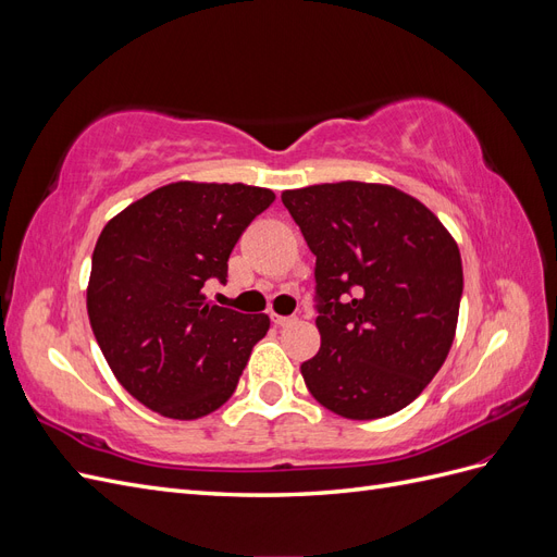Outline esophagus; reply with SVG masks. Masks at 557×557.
I'll use <instances>...</instances> for the list:
<instances>
[{
    "label": "esophagus",
    "mask_w": 557,
    "mask_h": 557,
    "mask_svg": "<svg viewBox=\"0 0 557 557\" xmlns=\"http://www.w3.org/2000/svg\"><path fill=\"white\" fill-rule=\"evenodd\" d=\"M272 320H274V325H278V327H288V325H293L295 323V315H278V313H272Z\"/></svg>",
    "instance_id": "esophagus-1"
}]
</instances>
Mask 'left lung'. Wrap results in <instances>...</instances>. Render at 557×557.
Instances as JSON below:
<instances>
[{"mask_svg":"<svg viewBox=\"0 0 557 557\" xmlns=\"http://www.w3.org/2000/svg\"><path fill=\"white\" fill-rule=\"evenodd\" d=\"M315 256L320 350L301 362L309 393L336 416L374 420L411 404L453 346L462 260L425 205L393 185L285 190Z\"/></svg>","mask_w":557,"mask_h":557,"instance_id":"1","label":"left lung"}]
</instances>
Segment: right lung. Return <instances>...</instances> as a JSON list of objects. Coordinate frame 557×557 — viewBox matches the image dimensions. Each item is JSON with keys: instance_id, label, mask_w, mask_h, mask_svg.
Here are the masks:
<instances>
[{"instance_id": "right-lung-1", "label": "right lung", "mask_w": 557, "mask_h": 557, "mask_svg": "<svg viewBox=\"0 0 557 557\" xmlns=\"http://www.w3.org/2000/svg\"><path fill=\"white\" fill-rule=\"evenodd\" d=\"M276 195L178 181L137 199L99 234L88 315L113 376L144 407L195 420L232 397L269 315L209 305L234 244Z\"/></svg>"}]
</instances>
